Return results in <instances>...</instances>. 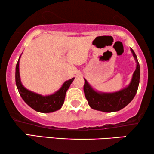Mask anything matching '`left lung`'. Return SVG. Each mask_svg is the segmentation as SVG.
Here are the masks:
<instances>
[{
    "instance_id": "1",
    "label": "left lung",
    "mask_w": 154,
    "mask_h": 154,
    "mask_svg": "<svg viewBox=\"0 0 154 154\" xmlns=\"http://www.w3.org/2000/svg\"><path fill=\"white\" fill-rule=\"evenodd\" d=\"M131 52L136 61V69L132 75L131 82L126 88L114 93H101L95 91L84 79L85 95L92 109L103 112H114L122 109L133 99L138 88L140 70L137 56L132 48Z\"/></svg>"
}]
</instances>
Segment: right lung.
Masks as SVG:
<instances>
[{"instance_id": "right-lung-1", "label": "right lung", "mask_w": 154, "mask_h": 154, "mask_svg": "<svg viewBox=\"0 0 154 154\" xmlns=\"http://www.w3.org/2000/svg\"><path fill=\"white\" fill-rule=\"evenodd\" d=\"M19 56L18 62L16 66V85L18 89L19 94L24 101L29 106L33 109L38 112L41 113H51L59 110L63 106L64 102L65 95L67 90L69 88L70 85L73 82L74 78L65 81L61 88L55 92L54 94L48 95H42L35 92L30 91L23 86L21 82L20 75H19Z\"/></svg>"}]
</instances>
